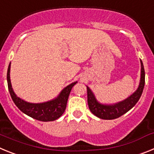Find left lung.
I'll use <instances>...</instances> for the list:
<instances>
[{
  "mask_svg": "<svg viewBox=\"0 0 154 154\" xmlns=\"http://www.w3.org/2000/svg\"><path fill=\"white\" fill-rule=\"evenodd\" d=\"M141 63V78L138 89L133 95L122 102L114 105H103L97 102L92 91L87 86L88 105L91 112L97 117L103 119H114L119 118L131 109L140 98L145 85V71L142 61Z\"/></svg>",
  "mask_w": 154,
  "mask_h": 154,
  "instance_id": "8db88e82",
  "label": "left lung"
}]
</instances>
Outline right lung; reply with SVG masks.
I'll return each mask as SVG.
<instances>
[{
    "instance_id": "1",
    "label": "right lung",
    "mask_w": 154,
    "mask_h": 154,
    "mask_svg": "<svg viewBox=\"0 0 154 154\" xmlns=\"http://www.w3.org/2000/svg\"><path fill=\"white\" fill-rule=\"evenodd\" d=\"M10 69L11 63L9 64L8 73H7L8 90L10 92L12 100L21 112L37 120L42 121V122L54 121L58 119L64 113L72 88L75 85L77 82L65 87L62 91L60 95L56 99H53L51 101L43 103H30L18 98L14 92L11 84Z\"/></svg>"
}]
</instances>
